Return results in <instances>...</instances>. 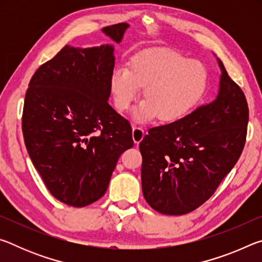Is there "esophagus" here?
<instances>
[{
	"instance_id": "esophagus-1",
	"label": "esophagus",
	"mask_w": 262,
	"mask_h": 262,
	"mask_svg": "<svg viewBox=\"0 0 262 262\" xmlns=\"http://www.w3.org/2000/svg\"><path fill=\"white\" fill-rule=\"evenodd\" d=\"M132 135H133V141H134V143L139 144L144 137V129L141 127L133 126V134Z\"/></svg>"
}]
</instances>
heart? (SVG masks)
Segmentation results:
<instances>
[{
	"instance_id": "obj_1",
	"label": "heart",
	"mask_w": 262,
	"mask_h": 262,
	"mask_svg": "<svg viewBox=\"0 0 262 262\" xmlns=\"http://www.w3.org/2000/svg\"><path fill=\"white\" fill-rule=\"evenodd\" d=\"M209 74L206 66L171 50L147 51L133 57L129 68H117L111 75L110 88L114 105L126 111L143 89L145 100L132 117L137 122L158 118L171 123L186 117L205 96Z\"/></svg>"
}]
</instances>
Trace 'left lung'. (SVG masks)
<instances>
[{
	"label": "left lung",
	"mask_w": 262,
	"mask_h": 262,
	"mask_svg": "<svg viewBox=\"0 0 262 262\" xmlns=\"http://www.w3.org/2000/svg\"><path fill=\"white\" fill-rule=\"evenodd\" d=\"M220 88L211 103L148 130L140 143L142 192L164 215H184L209 199L245 145V95L217 57Z\"/></svg>",
	"instance_id": "left-lung-1"
}]
</instances>
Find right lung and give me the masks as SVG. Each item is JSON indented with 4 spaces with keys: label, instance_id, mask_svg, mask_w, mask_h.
Returning a JSON list of instances; mask_svg holds the SVG:
<instances>
[{
    "label": "right lung",
    "instance_id": "obj_1",
    "mask_svg": "<svg viewBox=\"0 0 262 262\" xmlns=\"http://www.w3.org/2000/svg\"><path fill=\"white\" fill-rule=\"evenodd\" d=\"M129 24L101 30L121 42ZM114 43L66 45L39 67L25 95L24 142L51 194L73 207L103 196L120 155L133 147L129 122L111 107Z\"/></svg>",
    "mask_w": 262,
    "mask_h": 262
}]
</instances>
